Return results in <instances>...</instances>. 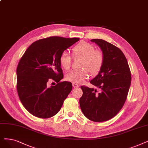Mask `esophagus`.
Instances as JSON below:
<instances>
[{
    "label": "esophagus",
    "mask_w": 148,
    "mask_h": 148,
    "mask_svg": "<svg viewBox=\"0 0 148 148\" xmlns=\"http://www.w3.org/2000/svg\"><path fill=\"white\" fill-rule=\"evenodd\" d=\"M73 87H79V85L78 84H77V83H75V82H73Z\"/></svg>",
    "instance_id": "esophagus-1"
}]
</instances>
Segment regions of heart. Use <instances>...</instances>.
I'll return each instance as SVG.
<instances>
[{
    "label": "heart",
    "instance_id": "b5f03b06",
    "mask_svg": "<svg viewBox=\"0 0 148 148\" xmlns=\"http://www.w3.org/2000/svg\"><path fill=\"white\" fill-rule=\"evenodd\" d=\"M73 55L82 58L79 70H72L67 73V81L79 84L89 76L88 72L92 75L98 74L101 70L105 61V56L101 50H96L92 44L88 42H81L73 49ZM72 59L69 52L64 50L60 56V62L62 68L69 70L72 66Z\"/></svg>",
    "mask_w": 148,
    "mask_h": 148
}]
</instances>
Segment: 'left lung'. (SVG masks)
Listing matches in <instances>:
<instances>
[{
	"instance_id": "obj_1",
	"label": "left lung",
	"mask_w": 148,
	"mask_h": 148,
	"mask_svg": "<svg viewBox=\"0 0 148 148\" xmlns=\"http://www.w3.org/2000/svg\"><path fill=\"white\" fill-rule=\"evenodd\" d=\"M91 41L101 48L105 56L101 70L90 82L100 92L81 86L83 93L79 104L88 119L103 122L114 117L125 104L131 83V73L126 58L119 48L103 39Z\"/></svg>"
}]
</instances>
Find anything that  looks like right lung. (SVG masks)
Returning <instances> with one entry per match:
<instances>
[{"label":"right lung","mask_w":148,"mask_h":148,"mask_svg":"<svg viewBox=\"0 0 148 148\" xmlns=\"http://www.w3.org/2000/svg\"><path fill=\"white\" fill-rule=\"evenodd\" d=\"M79 40L51 36L35 41L27 49L16 70L17 90L24 108L33 115L49 119L60 110L72 90L70 82L61 81L62 52ZM57 84L48 87V82Z\"/></svg>","instance_id":"right-lung-1"}]
</instances>
